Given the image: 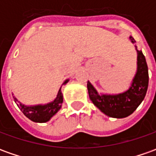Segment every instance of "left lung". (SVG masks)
Instances as JSON below:
<instances>
[{"mask_svg": "<svg viewBox=\"0 0 156 156\" xmlns=\"http://www.w3.org/2000/svg\"><path fill=\"white\" fill-rule=\"evenodd\" d=\"M132 43L136 41L130 37ZM137 52V69L129 90L118 95H100L88 81L90 99L101 111L112 118H126L131 115L144 101L149 85V71L145 57L141 50Z\"/></svg>", "mask_w": 156, "mask_h": 156, "instance_id": "obj_1", "label": "left lung"}]
</instances>
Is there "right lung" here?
<instances>
[{
    "instance_id": "1",
    "label": "right lung",
    "mask_w": 156,
    "mask_h": 156,
    "mask_svg": "<svg viewBox=\"0 0 156 156\" xmlns=\"http://www.w3.org/2000/svg\"><path fill=\"white\" fill-rule=\"evenodd\" d=\"M68 81L69 79H66L63 83V84H66ZM13 99L17 106L20 108L22 113L27 118L34 122L45 123L48 121L60 109L61 104L63 102V95L61 93V88H60L56 98L53 101L45 105H35V106H25L22 104L20 101L17 100V98L14 96H13Z\"/></svg>"
}]
</instances>
